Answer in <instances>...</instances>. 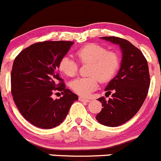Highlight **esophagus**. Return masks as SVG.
I'll use <instances>...</instances> for the list:
<instances>
[{
	"label": "esophagus",
	"mask_w": 161,
	"mask_h": 161,
	"mask_svg": "<svg viewBox=\"0 0 161 161\" xmlns=\"http://www.w3.org/2000/svg\"><path fill=\"white\" fill-rule=\"evenodd\" d=\"M79 101H80V102H91L89 99L84 98V97H79Z\"/></svg>",
	"instance_id": "34e87169"
}]
</instances>
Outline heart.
<instances>
[{
    "label": "heart",
    "mask_w": 161,
    "mask_h": 161,
    "mask_svg": "<svg viewBox=\"0 0 161 161\" xmlns=\"http://www.w3.org/2000/svg\"><path fill=\"white\" fill-rule=\"evenodd\" d=\"M76 56L82 64H89L88 77H79L71 81L69 87L76 94L87 97L96 90L99 80L105 83L111 80L119 69L121 59L115 52L108 51L101 45H85L76 52ZM58 67L67 77H74L77 74L79 64L77 60L65 56L59 60Z\"/></svg>",
    "instance_id": "heart-1"
}]
</instances>
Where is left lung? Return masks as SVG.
Returning <instances> with one entry per match:
<instances>
[{"mask_svg": "<svg viewBox=\"0 0 161 161\" xmlns=\"http://www.w3.org/2000/svg\"><path fill=\"white\" fill-rule=\"evenodd\" d=\"M102 39L119 45L122 59L119 73L105 89L108 96L112 93V97L97 99L103 108L96 119L106 126H119L138 112L147 97L150 84L148 64L141 51L126 39L115 36Z\"/></svg>", "mask_w": 161, "mask_h": 161, "instance_id": "8db88e82", "label": "left lung"}]
</instances>
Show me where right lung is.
<instances>
[{
  "mask_svg": "<svg viewBox=\"0 0 161 161\" xmlns=\"http://www.w3.org/2000/svg\"><path fill=\"white\" fill-rule=\"evenodd\" d=\"M70 41H45L31 45L15 57L11 74L13 100L23 117L36 127L52 129L65 119L78 96L65 88L57 68L74 44ZM58 90L63 94L53 100Z\"/></svg>",
  "mask_w": 161,
  "mask_h": 161,
  "instance_id": "1",
  "label": "right lung"
}]
</instances>
